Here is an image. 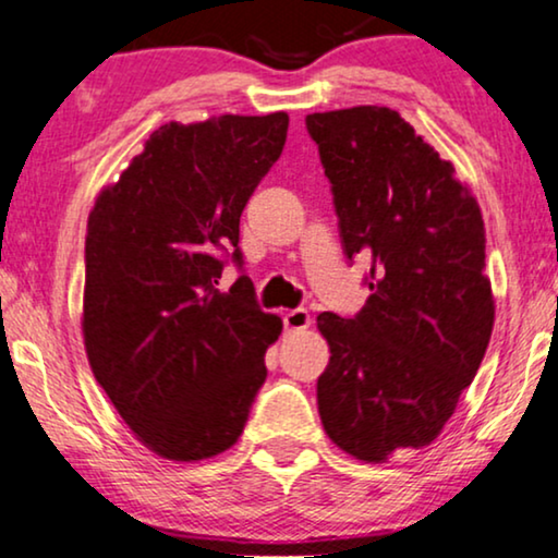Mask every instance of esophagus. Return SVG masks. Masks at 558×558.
Instances as JSON below:
<instances>
[{
  "instance_id": "esophagus-1",
  "label": "esophagus",
  "mask_w": 558,
  "mask_h": 558,
  "mask_svg": "<svg viewBox=\"0 0 558 558\" xmlns=\"http://www.w3.org/2000/svg\"><path fill=\"white\" fill-rule=\"evenodd\" d=\"M283 324H286V331H306L311 326V314L306 308L286 311Z\"/></svg>"
}]
</instances>
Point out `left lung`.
I'll return each mask as SVG.
<instances>
[{
	"mask_svg": "<svg viewBox=\"0 0 558 558\" xmlns=\"http://www.w3.org/2000/svg\"><path fill=\"white\" fill-rule=\"evenodd\" d=\"M306 128L347 257L373 265L360 314L316 318L331 352L318 415L341 451L380 464L428 447L477 375L495 324L485 221L454 166L396 109L316 111Z\"/></svg>",
	"mask_w": 558,
	"mask_h": 558,
	"instance_id": "left-lung-1",
	"label": "left lung"
}]
</instances>
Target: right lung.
<instances>
[{
	"mask_svg": "<svg viewBox=\"0 0 558 558\" xmlns=\"http://www.w3.org/2000/svg\"><path fill=\"white\" fill-rule=\"evenodd\" d=\"M288 114L162 124L88 214L84 344L92 373L147 449L202 462L234 447L283 331L247 275L219 291L240 217L280 158Z\"/></svg>",
	"mask_w": 558,
	"mask_h": 558,
	"instance_id": "add662e5",
	"label": "right lung"
}]
</instances>
